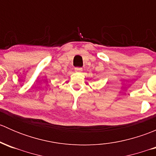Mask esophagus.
Wrapping results in <instances>:
<instances>
[{
	"mask_svg": "<svg viewBox=\"0 0 156 156\" xmlns=\"http://www.w3.org/2000/svg\"><path fill=\"white\" fill-rule=\"evenodd\" d=\"M75 71L77 72H82L83 69H82V68H81V67H75Z\"/></svg>",
	"mask_w": 156,
	"mask_h": 156,
	"instance_id": "34e87169",
	"label": "esophagus"
}]
</instances>
